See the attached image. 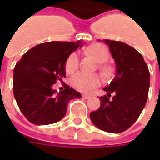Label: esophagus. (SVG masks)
<instances>
[{"instance_id":"obj_1","label":"esophagus","mask_w":160,"mask_h":160,"mask_svg":"<svg viewBox=\"0 0 160 160\" xmlns=\"http://www.w3.org/2000/svg\"><path fill=\"white\" fill-rule=\"evenodd\" d=\"M82 98H85V99H88V98H91V95H89V94H82Z\"/></svg>"}]
</instances>
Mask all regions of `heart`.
Here are the masks:
<instances>
[{
    "instance_id": "heart-1",
    "label": "heart",
    "mask_w": 160,
    "mask_h": 160,
    "mask_svg": "<svg viewBox=\"0 0 160 160\" xmlns=\"http://www.w3.org/2000/svg\"><path fill=\"white\" fill-rule=\"evenodd\" d=\"M86 52L89 56L93 57L99 64V69L104 76H110L112 73V69L110 66L104 64L108 58L110 57V53L106 47L102 44L95 43L88 46L86 49ZM80 60L78 54L75 52L70 54L65 62V70L66 73L68 74L73 73L79 68ZM100 77L98 74H90V73H76L72 79V85L73 87L80 92H89L93 89L100 84Z\"/></svg>"
}]
</instances>
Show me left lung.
Wrapping results in <instances>:
<instances>
[{"instance_id":"1","label":"left lung","mask_w":160,"mask_h":160,"mask_svg":"<svg viewBox=\"0 0 160 160\" xmlns=\"http://www.w3.org/2000/svg\"><path fill=\"white\" fill-rule=\"evenodd\" d=\"M116 63V76L99 98L101 104L91 112L97 128L118 134L133 125L144 109L150 86V73L143 56L133 47L119 41L104 39ZM111 94L114 96L110 98Z\"/></svg>"}]
</instances>
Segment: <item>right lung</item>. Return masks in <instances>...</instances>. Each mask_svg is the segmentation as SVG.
Here are the masks:
<instances>
[{
  "label": "right lung",
  "mask_w": 160,
  "mask_h": 160,
  "mask_svg": "<svg viewBox=\"0 0 160 160\" xmlns=\"http://www.w3.org/2000/svg\"><path fill=\"white\" fill-rule=\"evenodd\" d=\"M82 46L76 42L38 44L25 53L13 69V95L19 110L30 122L47 125L62 120L71 99L81 94L68 85L59 92L53 87L66 77L65 62L72 52Z\"/></svg>",
  "instance_id": "add662e5"
}]
</instances>
